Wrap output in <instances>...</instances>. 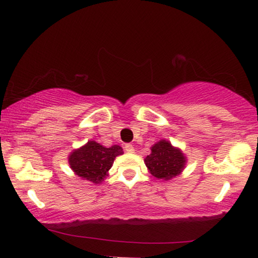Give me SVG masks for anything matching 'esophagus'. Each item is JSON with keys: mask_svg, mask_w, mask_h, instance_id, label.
<instances>
[{"mask_svg": "<svg viewBox=\"0 0 258 258\" xmlns=\"http://www.w3.org/2000/svg\"><path fill=\"white\" fill-rule=\"evenodd\" d=\"M124 150L126 151V153H134V146L130 143H126L124 146Z\"/></svg>", "mask_w": 258, "mask_h": 258, "instance_id": "1", "label": "esophagus"}]
</instances>
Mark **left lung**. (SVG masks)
<instances>
[{"label": "left lung", "mask_w": 258, "mask_h": 258, "mask_svg": "<svg viewBox=\"0 0 258 258\" xmlns=\"http://www.w3.org/2000/svg\"><path fill=\"white\" fill-rule=\"evenodd\" d=\"M144 162L155 177L170 179L183 170L185 157L181 150L162 140L151 148V154L148 155Z\"/></svg>", "instance_id": "left-lung-1"}]
</instances>
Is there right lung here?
I'll list each match as a JSON object with an SVG mask.
<instances>
[{"instance_id": "right-lung-1", "label": "right lung", "mask_w": 258, "mask_h": 258, "mask_svg": "<svg viewBox=\"0 0 258 258\" xmlns=\"http://www.w3.org/2000/svg\"><path fill=\"white\" fill-rule=\"evenodd\" d=\"M123 154L119 146L105 148L95 141H89L86 146L74 150L69 156V164L75 174L87 181L101 183L107 176L116 156Z\"/></svg>"}]
</instances>
